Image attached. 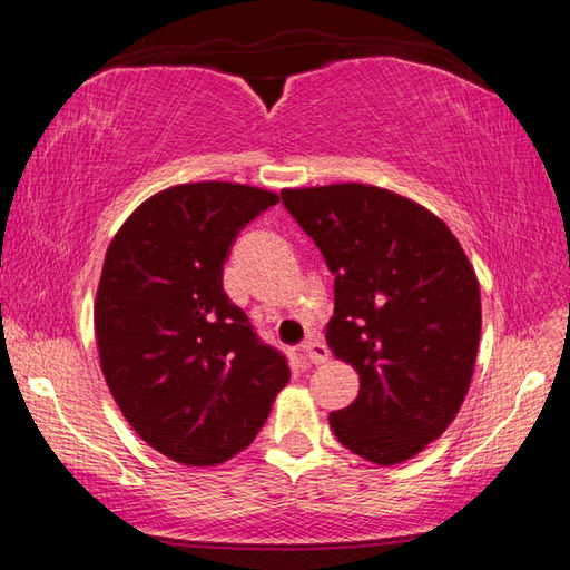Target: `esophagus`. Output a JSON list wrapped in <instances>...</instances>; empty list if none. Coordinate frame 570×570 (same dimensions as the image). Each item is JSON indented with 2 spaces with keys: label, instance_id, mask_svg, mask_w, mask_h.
Returning a JSON list of instances; mask_svg holds the SVG:
<instances>
[{
  "label": "esophagus",
  "instance_id": "1",
  "mask_svg": "<svg viewBox=\"0 0 570 570\" xmlns=\"http://www.w3.org/2000/svg\"><path fill=\"white\" fill-rule=\"evenodd\" d=\"M302 354L312 364H324L326 360H330V350H326V344L322 340H306L302 344Z\"/></svg>",
  "mask_w": 570,
  "mask_h": 570
}]
</instances>
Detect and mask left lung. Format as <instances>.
<instances>
[{
    "instance_id": "obj_1",
    "label": "left lung",
    "mask_w": 570,
    "mask_h": 570,
    "mask_svg": "<svg viewBox=\"0 0 570 570\" xmlns=\"http://www.w3.org/2000/svg\"><path fill=\"white\" fill-rule=\"evenodd\" d=\"M282 200L334 274L326 344L360 374L336 440L397 465L438 440L465 400L480 344V284L460 240L414 200L364 183L286 188Z\"/></svg>"
}]
</instances>
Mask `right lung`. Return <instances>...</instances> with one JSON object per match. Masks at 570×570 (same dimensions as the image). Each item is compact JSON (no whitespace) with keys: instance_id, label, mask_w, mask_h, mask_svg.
Instances as JSON below:
<instances>
[{"instance_id":"obj_1","label":"right lung","mask_w":570,"mask_h":570,"mask_svg":"<svg viewBox=\"0 0 570 570\" xmlns=\"http://www.w3.org/2000/svg\"><path fill=\"white\" fill-rule=\"evenodd\" d=\"M276 204L240 183H183L135 208L105 254L95 298L105 382L130 428L183 465H220L248 448L292 374L224 292L238 230Z\"/></svg>"}]
</instances>
